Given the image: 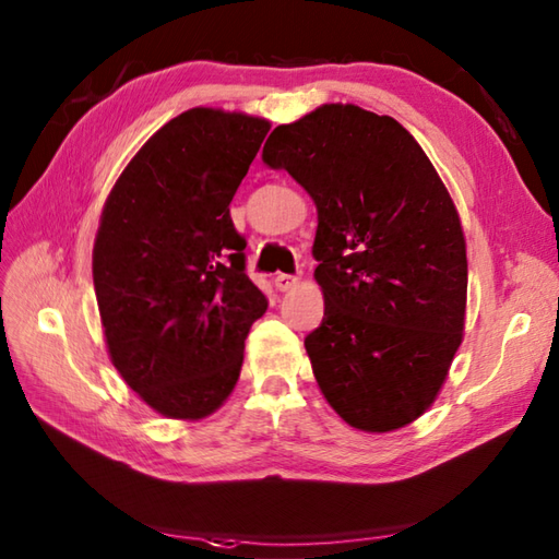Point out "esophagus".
<instances>
[{
    "label": "esophagus",
    "instance_id": "esophagus-1",
    "mask_svg": "<svg viewBox=\"0 0 559 559\" xmlns=\"http://www.w3.org/2000/svg\"><path fill=\"white\" fill-rule=\"evenodd\" d=\"M273 286H276L281 293H286V290L298 286V276H288V273H278V276L273 278Z\"/></svg>",
    "mask_w": 559,
    "mask_h": 559
}]
</instances>
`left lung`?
<instances>
[{"mask_svg":"<svg viewBox=\"0 0 559 559\" xmlns=\"http://www.w3.org/2000/svg\"><path fill=\"white\" fill-rule=\"evenodd\" d=\"M264 163L312 197L324 319L305 338L317 386L355 430L394 432L444 386L466 324L459 211L394 117L326 103L266 139Z\"/></svg>","mask_w":559,"mask_h":559,"instance_id":"8db88e82","label":"left lung"}]
</instances>
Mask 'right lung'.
<instances>
[{
	"label": "right lung",
	"mask_w": 559,
	"mask_h": 559,
	"mask_svg": "<svg viewBox=\"0 0 559 559\" xmlns=\"http://www.w3.org/2000/svg\"><path fill=\"white\" fill-rule=\"evenodd\" d=\"M269 129L247 112L187 110L136 151L105 199L93 242L105 346L165 418L204 420L223 406L266 312L230 201Z\"/></svg>",
	"instance_id": "add662e5"
}]
</instances>
